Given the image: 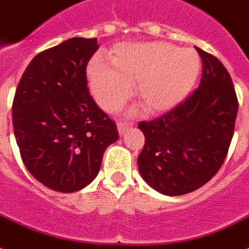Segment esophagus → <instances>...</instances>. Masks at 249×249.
I'll return each mask as SVG.
<instances>
[{"label":"esophagus","instance_id":"obj_1","mask_svg":"<svg viewBox=\"0 0 249 249\" xmlns=\"http://www.w3.org/2000/svg\"><path fill=\"white\" fill-rule=\"evenodd\" d=\"M132 127V123H128V122H119L118 123V131H119V135H123L126 131H128V128Z\"/></svg>","mask_w":249,"mask_h":249}]
</instances>
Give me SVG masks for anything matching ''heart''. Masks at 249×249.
<instances>
[{
  "instance_id": "1",
  "label": "heart",
  "mask_w": 249,
  "mask_h": 249,
  "mask_svg": "<svg viewBox=\"0 0 249 249\" xmlns=\"http://www.w3.org/2000/svg\"><path fill=\"white\" fill-rule=\"evenodd\" d=\"M111 63L96 58L88 66V80L97 103L117 111L132 93L148 113H162L177 107L197 80L201 61L197 52L167 42L118 45Z\"/></svg>"
}]
</instances>
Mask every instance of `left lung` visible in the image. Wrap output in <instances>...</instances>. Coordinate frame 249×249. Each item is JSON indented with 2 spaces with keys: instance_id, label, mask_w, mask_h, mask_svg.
Segmentation results:
<instances>
[{
  "instance_id": "obj_1",
  "label": "left lung",
  "mask_w": 249,
  "mask_h": 249,
  "mask_svg": "<svg viewBox=\"0 0 249 249\" xmlns=\"http://www.w3.org/2000/svg\"><path fill=\"white\" fill-rule=\"evenodd\" d=\"M196 51L203 62L197 89L166 114L138 126L145 136L139 171L167 196L190 194L209 182L225 162L234 135L239 105L230 74L214 55Z\"/></svg>"
}]
</instances>
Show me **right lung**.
<instances>
[{"label": "right lung", "instance_id": "1", "mask_svg": "<svg viewBox=\"0 0 249 249\" xmlns=\"http://www.w3.org/2000/svg\"><path fill=\"white\" fill-rule=\"evenodd\" d=\"M97 38H69L38 53L15 90L13 126L27 170L51 190L75 192L98 174L119 135L87 87Z\"/></svg>", "mask_w": 249, "mask_h": 249}]
</instances>
